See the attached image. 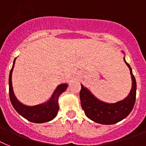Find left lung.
<instances>
[{
  "label": "left lung",
  "mask_w": 146,
  "mask_h": 146,
  "mask_svg": "<svg viewBox=\"0 0 146 146\" xmlns=\"http://www.w3.org/2000/svg\"><path fill=\"white\" fill-rule=\"evenodd\" d=\"M124 62L131 71L132 78V88L125 99L115 104H107L98 100L88 90L81 85V91L79 93L81 106L88 118L94 122L102 124H114L123 120L132 111L136 101L137 94V82L132 73L131 66Z\"/></svg>",
  "instance_id": "1"
}]
</instances>
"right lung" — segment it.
Masks as SVG:
<instances>
[{
  "label": "right lung",
  "mask_w": 146,
  "mask_h": 146,
  "mask_svg": "<svg viewBox=\"0 0 146 146\" xmlns=\"http://www.w3.org/2000/svg\"><path fill=\"white\" fill-rule=\"evenodd\" d=\"M15 58L13 61L9 76V94L11 104L17 112L29 121L34 123H44L52 120L57 115L59 110L58 100L59 96L67 89V84L59 85L53 93L50 100L44 104L34 106H28L21 104L14 95L13 86H12V72L13 70Z\"/></svg>",
  "instance_id": "1"
}]
</instances>
